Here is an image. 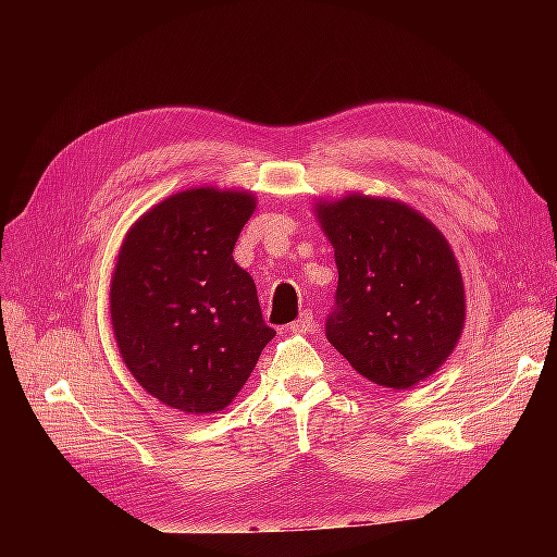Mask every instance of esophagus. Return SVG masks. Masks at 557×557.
<instances>
[{
    "instance_id": "34e87169",
    "label": "esophagus",
    "mask_w": 557,
    "mask_h": 557,
    "mask_svg": "<svg viewBox=\"0 0 557 557\" xmlns=\"http://www.w3.org/2000/svg\"><path fill=\"white\" fill-rule=\"evenodd\" d=\"M290 327V332H295V334H309V332H315V320H313V313L311 311H305L301 313L295 323H290L288 325Z\"/></svg>"
}]
</instances>
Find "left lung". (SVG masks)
<instances>
[{"mask_svg": "<svg viewBox=\"0 0 557 557\" xmlns=\"http://www.w3.org/2000/svg\"><path fill=\"white\" fill-rule=\"evenodd\" d=\"M339 269L327 342L358 374L404 391L440 369L465 325V285L444 234L395 199L318 201Z\"/></svg>", "mask_w": 557, "mask_h": 557, "instance_id": "left-lung-1", "label": "left lung"}]
</instances>
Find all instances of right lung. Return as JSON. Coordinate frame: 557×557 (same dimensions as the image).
Returning <instances> with one entry per match:
<instances>
[{
	"label": "right lung",
	"instance_id": "obj_1",
	"mask_svg": "<svg viewBox=\"0 0 557 557\" xmlns=\"http://www.w3.org/2000/svg\"><path fill=\"white\" fill-rule=\"evenodd\" d=\"M252 211L246 190H183L144 213L117 252V350L146 393L183 413L223 411L276 336L232 258Z\"/></svg>",
	"mask_w": 557,
	"mask_h": 557
}]
</instances>
